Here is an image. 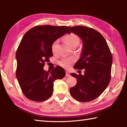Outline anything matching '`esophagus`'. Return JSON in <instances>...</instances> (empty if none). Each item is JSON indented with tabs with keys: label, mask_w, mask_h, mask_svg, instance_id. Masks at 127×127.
Returning <instances> with one entry per match:
<instances>
[{
	"label": "esophagus",
	"mask_w": 127,
	"mask_h": 127,
	"mask_svg": "<svg viewBox=\"0 0 127 127\" xmlns=\"http://www.w3.org/2000/svg\"><path fill=\"white\" fill-rule=\"evenodd\" d=\"M65 76H66V77H69L70 76V74L69 73V72H67L66 71V74H65Z\"/></svg>",
	"instance_id": "obj_1"
}]
</instances>
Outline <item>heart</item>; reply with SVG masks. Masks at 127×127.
Wrapping results in <instances>:
<instances>
[{
  "instance_id": "b5f03b06",
  "label": "heart",
  "mask_w": 127,
  "mask_h": 127,
  "mask_svg": "<svg viewBox=\"0 0 127 127\" xmlns=\"http://www.w3.org/2000/svg\"><path fill=\"white\" fill-rule=\"evenodd\" d=\"M64 38V41L71 48H74V47H77L79 44V42H80V38H79L78 36L74 33L68 34V35H66ZM58 43L59 40H57L52 44V46H51V50H52V52L53 53H55L56 52V50H57V48L58 45ZM73 62V61L72 59H63L59 62V64L62 66H63V67L67 68L69 67Z\"/></svg>"
}]
</instances>
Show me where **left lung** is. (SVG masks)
Returning a JSON list of instances; mask_svg holds the SVG:
<instances>
[{
  "label": "left lung",
  "mask_w": 127,
  "mask_h": 127,
  "mask_svg": "<svg viewBox=\"0 0 127 127\" xmlns=\"http://www.w3.org/2000/svg\"><path fill=\"white\" fill-rule=\"evenodd\" d=\"M68 28L83 42L81 58L74 68L85 69L83 76L70 74L77 82L70 89V94L80 102L91 101L97 98L110 82L112 55L104 37L96 30L82 26Z\"/></svg>",
  "instance_id": "obj_1"
}]
</instances>
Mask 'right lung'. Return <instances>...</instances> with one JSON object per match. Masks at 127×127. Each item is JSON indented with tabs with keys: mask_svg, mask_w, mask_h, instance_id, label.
Here are the masks:
<instances>
[{
	"mask_svg": "<svg viewBox=\"0 0 127 127\" xmlns=\"http://www.w3.org/2000/svg\"><path fill=\"white\" fill-rule=\"evenodd\" d=\"M66 33H70L66 26H37L23 36L16 54V77L28 99L37 102L48 100L53 94L54 82L65 77L61 66H57L51 71L43 68L53 56V42Z\"/></svg>",
	"mask_w": 127,
	"mask_h": 127,
	"instance_id": "1",
	"label": "right lung"
}]
</instances>
